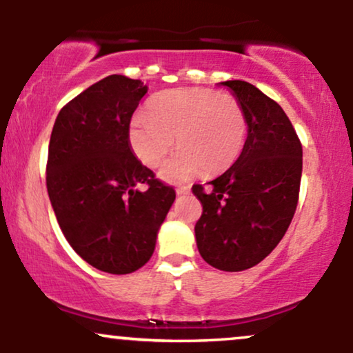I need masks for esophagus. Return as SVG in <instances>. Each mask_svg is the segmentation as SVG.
<instances>
[{
	"label": "esophagus",
	"instance_id": "obj_1",
	"mask_svg": "<svg viewBox=\"0 0 353 353\" xmlns=\"http://www.w3.org/2000/svg\"><path fill=\"white\" fill-rule=\"evenodd\" d=\"M189 190H190V185L189 184H179V185H177L176 192L177 194H188Z\"/></svg>",
	"mask_w": 353,
	"mask_h": 353
}]
</instances>
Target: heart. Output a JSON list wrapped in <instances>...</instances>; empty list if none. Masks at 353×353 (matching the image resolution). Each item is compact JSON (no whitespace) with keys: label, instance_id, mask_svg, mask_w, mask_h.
Here are the masks:
<instances>
[{"label":"heart","instance_id":"1","mask_svg":"<svg viewBox=\"0 0 353 353\" xmlns=\"http://www.w3.org/2000/svg\"><path fill=\"white\" fill-rule=\"evenodd\" d=\"M247 134L245 112L236 96L208 88H179L154 96L148 116L132 119L129 143L144 164L157 168L174 148L179 152L161 169L168 181L204 171L219 174L236 163Z\"/></svg>","mask_w":353,"mask_h":353}]
</instances>
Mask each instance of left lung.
Masks as SVG:
<instances>
[{
  "instance_id": "8db88e82",
  "label": "left lung",
  "mask_w": 353,
  "mask_h": 353,
  "mask_svg": "<svg viewBox=\"0 0 353 353\" xmlns=\"http://www.w3.org/2000/svg\"><path fill=\"white\" fill-rule=\"evenodd\" d=\"M245 112L247 139L239 159L217 179L192 185L202 214L197 249L225 272L250 269L282 241L297 209L302 144L283 109L245 81H225Z\"/></svg>"
}]
</instances>
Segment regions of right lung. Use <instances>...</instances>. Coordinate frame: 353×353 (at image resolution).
<instances>
[{"instance_id": "add662e5", "label": "right lung", "mask_w": 353, "mask_h": 353, "mask_svg": "<svg viewBox=\"0 0 353 353\" xmlns=\"http://www.w3.org/2000/svg\"><path fill=\"white\" fill-rule=\"evenodd\" d=\"M145 92L139 79L108 76L61 109L51 132L46 188L58 224L74 252L108 274H131L151 259L176 199L129 145Z\"/></svg>"}]
</instances>
